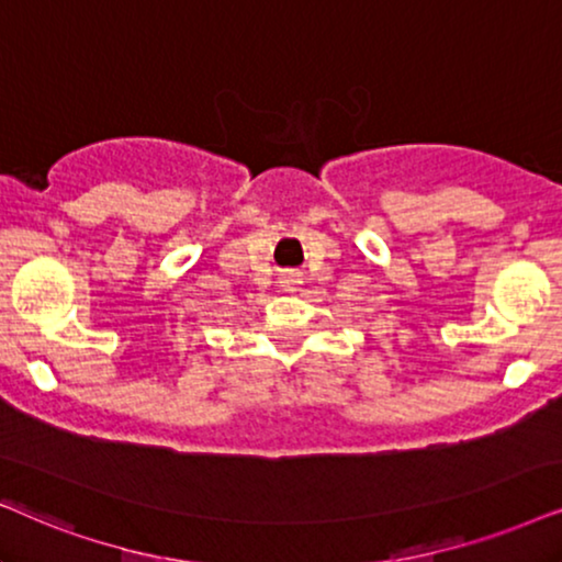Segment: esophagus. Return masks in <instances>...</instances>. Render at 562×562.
<instances>
[{
	"label": "esophagus",
	"mask_w": 562,
	"mask_h": 562,
	"mask_svg": "<svg viewBox=\"0 0 562 562\" xmlns=\"http://www.w3.org/2000/svg\"><path fill=\"white\" fill-rule=\"evenodd\" d=\"M282 282H285L288 290H293V285H297L301 282V272H295V269H290V272L282 277Z\"/></svg>",
	"instance_id": "obj_1"
}]
</instances>
